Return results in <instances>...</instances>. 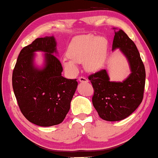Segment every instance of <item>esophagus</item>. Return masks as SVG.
Returning a JSON list of instances; mask_svg holds the SVG:
<instances>
[{"label":"esophagus","mask_w":158,"mask_h":158,"mask_svg":"<svg viewBox=\"0 0 158 158\" xmlns=\"http://www.w3.org/2000/svg\"><path fill=\"white\" fill-rule=\"evenodd\" d=\"M79 81H80V82H82V83H86V82H88V79H86L85 77H80L79 78Z\"/></svg>","instance_id":"esophagus-1"}]
</instances>
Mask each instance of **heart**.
Here are the masks:
<instances>
[{"mask_svg":"<svg viewBox=\"0 0 158 158\" xmlns=\"http://www.w3.org/2000/svg\"><path fill=\"white\" fill-rule=\"evenodd\" d=\"M109 41L103 36L79 35L74 38L68 47L65 56L69 61H64L63 68L67 72L76 74V64L82 63L86 71L94 73L103 66L106 57Z\"/></svg>","mask_w":158,"mask_h":158,"instance_id":"b5f03b06","label":"heart"}]
</instances>
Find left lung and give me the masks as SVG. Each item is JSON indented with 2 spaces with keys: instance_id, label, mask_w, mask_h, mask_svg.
<instances>
[{
  "instance_id": "left-lung-1",
  "label": "left lung",
  "mask_w": 158,
  "mask_h": 158,
  "mask_svg": "<svg viewBox=\"0 0 158 158\" xmlns=\"http://www.w3.org/2000/svg\"><path fill=\"white\" fill-rule=\"evenodd\" d=\"M116 49H119L128 61L131 71L128 77L122 82L111 81L106 70L88 77L94 89L93 106L101 119L110 122L125 119L139 107L146 79L144 65L136 46L123 30L115 32L112 50Z\"/></svg>"
}]
</instances>
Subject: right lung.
Wrapping results in <instances>:
<instances>
[{"mask_svg": "<svg viewBox=\"0 0 158 158\" xmlns=\"http://www.w3.org/2000/svg\"><path fill=\"white\" fill-rule=\"evenodd\" d=\"M54 36L38 38L22 49L12 73V86L21 112L42 127L58 125L69 112L78 82L62 77L63 67ZM45 52V65H34L35 51Z\"/></svg>", "mask_w": 158, "mask_h": 158, "instance_id": "1", "label": "right lung"}]
</instances>
